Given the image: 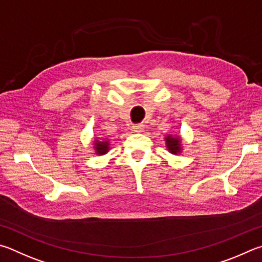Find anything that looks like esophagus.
Here are the masks:
<instances>
[{"label": "esophagus", "instance_id": "1", "mask_svg": "<svg viewBox=\"0 0 262 262\" xmlns=\"http://www.w3.org/2000/svg\"><path fill=\"white\" fill-rule=\"evenodd\" d=\"M144 128H145L144 124H136V125L132 126V130L137 132V134H140V132H143Z\"/></svg>", "mask_w": 262, "mask_h": 262}]
</instances>
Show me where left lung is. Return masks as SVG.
Wrapping results in <instances>:
<instances>
[{
  "label": "left lung",
  "instance_id": "obj_1",
  "mask_svg": "<svg viewBox=\"0 0 262 262\" xmlns=\"http://www.w3.org/2000/svg\"><path fill=\"white\" fill-rule=\"evenodd\" d=\"M164 141H166V147L169 150V153L178 155L183 152L182 137L180 134L167 135L166 138H164Z\"/></svg>",
  "mask_w": 262,
  "mask_h": 262
}]
</instances>
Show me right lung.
Wrapping results in <instances>:
<instances>
[{
  "instance_id": "right-lung-1",
  "label": "right lung",
  "mask_w": 262,
  "mask_h": 262,
  "mask_svg": "<svg viewBox=\"0 0 262 262\" xmlns=\"http://www.w3.org/2000/svg\"><path fill=\"white\" fill-rule=\"evenodd\" d=\"M93 149L96 155H104L109 152L110 149V140L108 138H99L94 137L93 139Z\"/></svg>"
}]
</instances>
